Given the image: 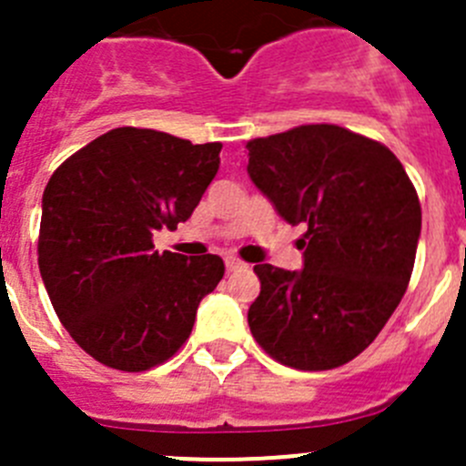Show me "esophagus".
Masks as SVG:
<instances>
[{
  "instance_id": "1",
  "label": "esophagus",
  "mask_w": 466,
  "mask_h": 466,
  "mask_svg": "<svg viewBox=\"0 0 466 466\" xmlns=\"http://www.w3.org/2000/svg\"><path fill=\"white\" fill-rule=\"evenodd\" d=\"M242 268V261L236 257H226V270H238Z\"/></svg>"
}]
</instances>
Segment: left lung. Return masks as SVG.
<instances>
[{
  "label": "left lung",
  "instance_id": "obj_1",
  "mask_svg": "<svg viewBox=\"0 0 466 466\" xmlns=\"http://www.w3.org/2000/svg\"><path fill=\"white\" fill-rule=\"evenodd\" d=\"M247 172L289 224H306L303 270L257 263L247 322L299 371L348 364L376 340L413 273L422 209L385 144L331 123L247 142Z\"/></svg>",
  "mask_w": 466,
  "mask_h": 466
}]
</instances>
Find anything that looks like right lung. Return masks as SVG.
Returning a JSON list of instances; mask_svg holds the SVG:
<instances>
[{
	"label": "right lung",
	"mask_w": 466,
	"mask_h": 466,
	"mask_svg": "<svg viewBox=\"0 0 466 466\" xmlns=\"http://www.w3.org/2000/svg\"><path fill=\"white\" fill-rule=\"evenodd\" d=\"M219 142L114 127L48 179L41 279L63 327L100 364L137 373L170 360L224 278L217 254H158L151 240L191 217L219 170Z\"/></svg>",
	"instance_id": "add662e5"
}]
</instances>
